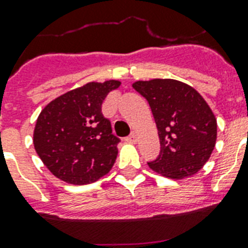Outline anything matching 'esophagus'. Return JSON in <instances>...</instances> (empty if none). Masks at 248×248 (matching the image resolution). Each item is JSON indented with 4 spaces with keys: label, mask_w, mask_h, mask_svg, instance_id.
<instances>
[{
    "label": "esophagus",
    "mask_w": 248,
    "mask_h": 248,
    "mask_svg": "<svg viewBox=\"0 0 248 248\" xmlns=\"http://www.w3.org/2000/svg\"><path fill=\"white\" fill-rule=\"evenodd\" d=\"M126 141H128V143H136V141H138V135H136L135 132H131V134L126 138Z\"/></svg>",
    "instance_id": "34e87169"
}]
</instances>
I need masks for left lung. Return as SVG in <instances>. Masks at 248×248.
<instances>
[{"mask_svg": "<svg viewBox=\"0 0 248 248\" xmlns=\"http://www.w3.org/2000/svg\"><path fill=\"white\" fill-rule=\"evenodd\" d=\"M132 87L147 99L158 128L161 151L149 167L171 179L198 172L210 158L217 134L215 116L203 97L176 79L138 81Z\"/></svg>", "mask_w": 248, "mask_h": 248, "instance_id": "8db88e82", "label": "left lung"}]
</instances>
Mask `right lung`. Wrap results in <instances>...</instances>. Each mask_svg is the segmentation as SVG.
<instances>
[{
  "label": "right lung",
  "mask_w": 248,
  "mask_h": 248,
  "mask_svg": "<svg viewBox=\"0 0 248 248\" xmlns=\"http://www.w3.org/2000/svg\"><path fill=\"white\" fill-rule=\"evenodd\" d=\"M120 85L114 79L90 82L56 97L40 113L33 144L58 179L75 185L90 184L112 169L121 140L101 114V104Z\"/></svg>",
  "instance_id": "add662e5"
}]
</instances>
